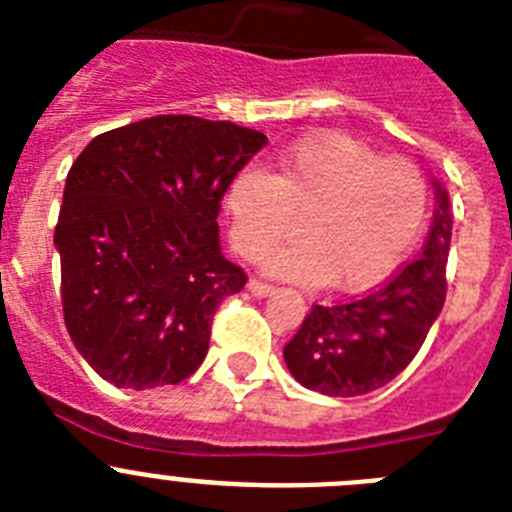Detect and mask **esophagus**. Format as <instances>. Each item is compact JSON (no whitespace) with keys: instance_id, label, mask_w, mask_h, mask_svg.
I'll use <instances>...</instances> for the list:
<instances>
[{"instance_id":"34e87169","label":"esophagus","mask_w":512,"mask_h":512,"mask_svg":"<svg viewBox=\"0 0 512 512\" xmlns=\"http://www.w3.org/2000/svg\"><path fill=\"white\" fill-rule=\"evenodd\" d=\"M248 292H251V295H256V297H266V295H271V292H274V284L264 282V279H259V277H253L251 282H248Z\"/></svg>"}]
</instances>
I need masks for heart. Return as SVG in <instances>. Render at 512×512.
I'll return each mask as SVG.
<instances>
[{"instance_id": "obj_1", "label": "heart", "mask_w": 512, "mask_h": 512, "mask_svg": "<svg viewBox=\"0 0 512 512\" xmlns=\"http://www.w3.org/2000/svg\"><path fill=\"white\" fill-rule=\"evenodd\" d=\"M225 210L235 251L246 259H259L300 220L302 241L274 248L269 269L356 292L390 277L418 241L428 184L410 158L330 133L284 151L274 174L238 171Z\"/></svg>"}]
</instances>
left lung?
Masks as SVG:
<instances>
[{
  "label": "left lung",
  "instance_id": "1",
  "mask_svg": "<svg viewBox=\"0 0 512 512\" xmlns=\"http://www.w3.org/2000/svg\"><path fill=\"white\" fill-rule=\"evenodd\" d=\"M433 225L418 259L402 264L369 295L312 305L284 346V361L302 387L330 397L379 390L415 359L446 300L451 246L449 197L441 187Z\"/></svg>",
  "mask_w": 512,
  "mask_h": 512
}]
</instances>
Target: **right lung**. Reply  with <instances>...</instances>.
Segmentation results:
<instances>
[{
  "mask_svg": "<svg viewBox=\"0 0 512 512\" xmlns=\"http://www.w3.org/2000/svg\"><path fill=\"white\" fill-rule=\"evenodd\" d=\"M264 146L235 122L156 115L79 153L53 243L66 330L99 377L153 390L202 364L217 307L248 282L220 251V202Z\"/></svg>",
  "mask_w": 512,
  "mask_h": 512,
  "instance_id": "add662e5",
  "label": "right lung"
}]
</instances>
